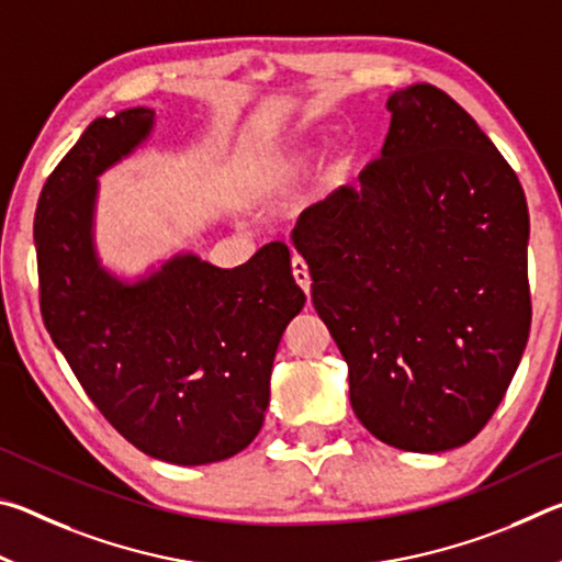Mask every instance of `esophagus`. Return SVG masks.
<instances>
[{
    "label": "esophagus",
    "mask_w": 562,
    "mask_h": 562,
    "mask_svg": "<svg viewBox=\"0 0 562 562\" xmlns=\"http://www.w3.org/2000/svg\"><path fill=\"white\" fill-rule=\"evenodd\" d=\"M292 274H294V280H297L300 288L310 294V288H312L310 268H307V262H304L302 258H297V255H294V258H292Z\"/></svg>",
    "instance_id": "obj_1"
}]
</instances>
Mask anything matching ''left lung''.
<instances>
[{
    "label": "left lung",
    "instance_id": "8db88e82",
    "mask_svg": "<svg viewBox=\"0 0 562 562\" xmlns=\"http://www.w3.org/2000/svg\"><path fill=\"white\" fill-rule=\"evenodd\" d=\"M382 156L300 215L312 304L349 364L364 429L404 451L469 443L530 331L528 205L516 170L449 93L394 91Z\"/></svg>",
    "mask_w": 562,
    "mask_h": 562
}]
</instances>
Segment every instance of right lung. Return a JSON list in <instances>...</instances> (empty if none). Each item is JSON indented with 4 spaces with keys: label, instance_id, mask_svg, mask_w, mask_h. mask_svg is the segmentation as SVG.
I'll return each instance as SVG.
<instances>
[{
    "label": "right lung",
    "instance_id": "add662e5",
    "mask_svg": "<svg viewBox=\"0 0 562 562\" xmlns=\"http://www.w3.org/2000/svg\"><path fill=\"white\" fill-rule=\"evenodd\" d=\"M156 111L97 119L46 178L34 215L44 327L83 392L154 459L201 465L258 436L284 327L304 307L284 243L223 270L180 255L138 282L99 268L97 176L128 156Z\"/></svg>",
    "mask_w": 562,
    "mask_h": 562
}]
</instances>
